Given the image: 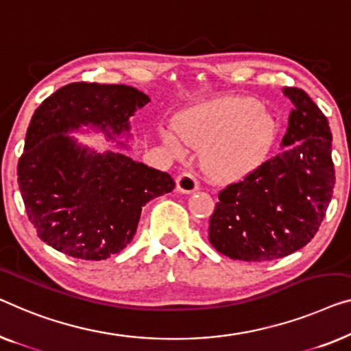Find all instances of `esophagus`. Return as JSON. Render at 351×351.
Returning <instances> with one entry per match:
<instances>
[{"mask_svg": "<svg viewBox=\"0 0 351 351\" xmlns=\"http://www.w3.org/2000/svg\"><path fill=\"white\" fill-rule=\"evenodd\" d=\"M199 188L197 184V179L191 172H182V174L177 177V190L180 193H193Z\"/></svg>", "mask_w": 351, "mask_h": 351, "instance_id": "34e87169", "label": "esophagus"}]
</instances>
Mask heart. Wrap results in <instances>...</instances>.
Here are the masks:
<instances>
[{"label":"heart","instance_id":"obj_1","mask_svg":"<svg viewBox=\"0 0 351 351\" xmlns=\"http://www.w3.org/2000/svg\"><path fill=\"white\" fill-rule=\"evenodd\" d=\"M177 133L161 131V139L177 155L186 144L204 147L202 160L212 174L236 179L252 172L266 158L276 139L277 123L250 96H223L202 101L177 115Z\"/></svg>","mask_w":351,"mask_h":351}]
</instances>
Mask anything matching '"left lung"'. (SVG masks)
I'll return each mask as SVG.
<instances>
[{"label": "left lung", "instance_id": "obj_1", "mask_svg": "<svg viewBox=\"0 0 351 351\" xmlns=\"http://www.w3.org/2000/svg\"><path fill=\"white\" fill-rule=\"evenodd\" d=\"M294 108L280 150L220 191L209 241L231 260L288 256L317 234L331 202L334 165L328 119L306 91L283 88Z\"/></svg>", "mask_w": 351, "mask_h": 351}]
</instances>
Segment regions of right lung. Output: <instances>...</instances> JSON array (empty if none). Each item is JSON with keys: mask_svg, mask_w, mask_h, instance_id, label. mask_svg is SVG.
<instances>
[{"mask_svg": "<svg viewBox=\"0 0 351 351\" xmlns=\"http://www.w3.org/2000/svg\"><path fill=\"white\" fill-rule=\"evenodd\" d=\"M149 101L128 85L74 82L34 110L17 176L40 241L73 258L106 260L133 241L142 207L174 190L167 172L69 136L90 128L126 147L119 138H130V117Z\"/></svg>", "mask_w": 351, "mask_h": 351, "instance_id": "add662e5", "label": "right lung"}]
</instances>
